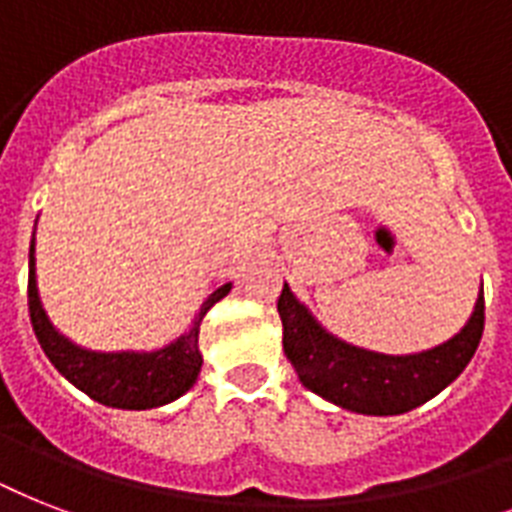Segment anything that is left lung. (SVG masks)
<instances>
[{"label": "left lung", "instance_id": "1", "mask_svg": "<svg viewBox=\"0 0 512 512\" xmlns=\"http://www.w3.org/2000/svg\"><path fill=\"white\" fill-rule=\"evenodd\" d=\"M284 353L305 388L358 414H404L425 404L468 366L484 335V289L460 335L414 356H385L337 340L284 284L279 295Z\"/></svg>", "mask_w": 512, "mask_h": 512}]
</instances>
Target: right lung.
<instances>
[{
    "label": "right lung",
    "mask_w": 512,
    "mask_h": 512,
    "mask_svg": "<svg viewBox=\"0 0 512 512\" xmlns=\"http://www.w3.org/2000/svg\"><path fill=\"white\" fill-rule=\"evenodd\" d=\"M231 292V284L217 287L201 303L191 329L170 342L167 348L151 353H95L68 342L52 327L36 292L34 271V241L28 255V313L34 324L36 340L52 361V366L66 377L71 385L95 398L98 404L114 409H154L180 398L199 377V327L201 319L217 300Z\"/></svg>",
    "instance_id": "1"
}]
</instances>
